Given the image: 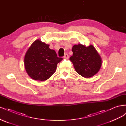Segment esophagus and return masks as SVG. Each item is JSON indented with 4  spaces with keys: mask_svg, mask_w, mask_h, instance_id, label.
<instances>
[{
    "mask_svg": "<svg viewBox=\"0 0 126 126\" xmlns=\"http://www.w3.org/2000/svg\"><path fill=\"white\" fill-rule=\"evenodd\" d=\"M64 58L65 59H68L69 58V55L67 54H65L64 56Z\"/></svg>",
    "mask_w": 126,
    "mask_h": 126,
    "instance_id": "obj_1",
    "label": "esophagus"
}]
</instances>
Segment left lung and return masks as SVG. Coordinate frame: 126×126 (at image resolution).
Here are the masks:
<instances>
[{
	"label": "left lung",
	"instance_id": "obj_1",
	"mask_svg": "<svg viewBox=\"0 0 126 126\" xmlns=\"http://www.w3.org/2000/svg\"><path fill=\"white\" fill-rule=\"evenodd\" d=\"M72 51L73 55L70 60L78 74L89 78L98 72L102 64L101 59L93 45L86 47L81 44H75Z\"/></svg>",
	"mask_w": 126,
	"mask_h": 126
}]
</instances>
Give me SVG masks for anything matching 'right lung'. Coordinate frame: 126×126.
Masks as SVG:
<instances>
[{
    "label": "right lung",
    "instance_id": "obj_1",
    "mask_svg": "<svg viewBox=\"0 0 126 126\" xmlns=\"http://www.w3.org/2000/svg\"><path fill=\"white\" fill-rule=\"evenodd\" d=\"M50 45L36 40L28 48L25 56L24 64L30 78L35 80L44 81L56 71L57 64L62 60L58 58Z\"/></svg>",
    "mask_w": 126,
    "mask_h": 126
}]
</instances>
